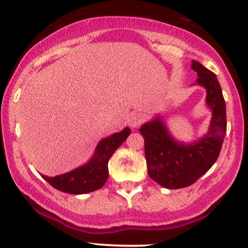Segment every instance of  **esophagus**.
<instances>
[{
	"mask_svg": "<svg viewBox=\"0 0 248 248\" xmlns=\"http://www.w3.org/2000/svg\"><path fill=\"white\" fill-rule=\"evenodd\" d=\"M143 117L141 113L139 112H132L128 118V124L130 125L131 128H137L138 125L142 123Z\"/></svg>",
	"mask_w": 248,
	"mask_h": 248,
	"instance_id": "obj_1",
	"label": "esophagus"
}]
</instances>
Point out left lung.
Returning <instances> with one entry per match:
<instances>
[{"label":"left lung","mask_w":248,"mask_h":248,"mask_svg":"<svg viewBox=\"0 0 248 248\" xmlns=\"http://www.w3.org/2000/svg\"><path fill=\"white\" fill-rule=\"evenodd\" d=\"M191 69L198 75L196 83L206 89V103L213 111L207 135L185 145L172 138L159 117L139 129L145 139L148 175L169 189L190 186L208 171L219 156L226 135V105L217 77L195 60Z\"/></svg>","instance_id":"left-lung-1"}]
</instances>
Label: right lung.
I'll list each match as a JSON object with an SVG mask.
<instances>
[{
	"instance_id": "obj_1",
	"label": "right lung",
	"mask_w": 248,
	"mask_h": 248,
	"mask_svg": "<svg viewBox=\"0 0 248 248\" xmlns=\"http://www.w3.org/2000/svg\"><path fill=\"white\" fill-rule=\"evenodd\" d=\"M131 130L125 127L102 139L95 148L94 155L86 165L55 177L42 176L55 189L66 194H87L101 188L108 179V162L114 151L119 148L130 135Z\"/></svg>"
}]
</instances>
